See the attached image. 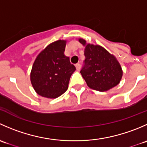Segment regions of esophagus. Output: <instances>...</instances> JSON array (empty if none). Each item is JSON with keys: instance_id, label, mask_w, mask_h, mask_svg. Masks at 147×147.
I'll use <instances>...</instances> for the list:
<instances>
[{"instance_id": "obj_1", "label": "esophagus", "mask_w": 147, "mask_h": 147, "mask_svg": "<svg viewBox=\"0 0 147 147\" xmlns=\"http://www.w3.org/2000/svg\"><path fill=\"white\" fill-rule=\"evenodd\" d=\"M75 66H76V69H77V70H80V69H81V65L80 64V63H78V64H76V65H75Z\"/></svg>"}]
</instances>
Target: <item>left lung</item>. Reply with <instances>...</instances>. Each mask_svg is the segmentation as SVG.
Listing matches in <instances>:
<instances>
[{"label": "left lung", "mask_w": 147, "mask_h": 147, "mask_svg": "<svg viewBox=\"0 0 147 147\" xmlns=\"http://www.w3.org/2000/svg\"><path fill=\"white\" fill-rule=\"evenodd\" d=\"M79 42L85 46V59L80 73L87 86L105 92L117 85L122 77V69L115 56L100 45L87 44L83 39H79Z\"/></svg>", "instance_id": "obj_1"}]
</instances>
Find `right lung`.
<instances>
[{
	"instance_id": "right-lung-1",
	"label": "right lung",
	"mask_w": 147,
	"mask_h": 147,
	"mask_svg": "<svg viewBox=\"0 0 147 147\" xmlns=\"http://www.w3.org/2000/svg\"><path fill=\"white\" fill-rule=\"evenodd\" d=\"M65 40H57L39 53L32 65L30 81L39 95L54 99L68 88L69 79L76 69L65 55Z\"/></svg>"
}]
</instances>
